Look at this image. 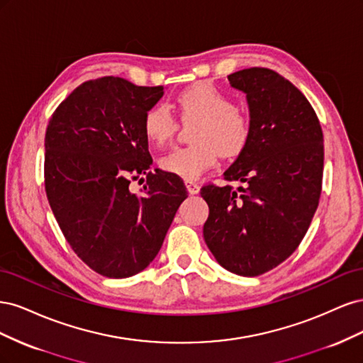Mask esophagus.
Listing matches in <instances>:
<instances>
[{"label": "esophagus", "instance_id": "obj_1", "mask_svg": "<svg viewBox=\"0 0 363 363\" xmlns=\"http://www.w3.org/2000/svg\"><path fill=\"white\" fill-rule=\"evenodd\" d=\"M184 184H186V189H188V192H189L191 195H195V194L200 192V186L196 184V183H194V182H191V180H186Z\"/></svg>", "mask_w": 363, "mask_h": 363}]
</instances>
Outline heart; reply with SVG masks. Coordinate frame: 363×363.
<instances>
[{
	"label": "heart",
	"instance_id": "obj_1",
	"mask_svg": "<svg viewBox=\"0 0 363 363\" xmlns=\"http://www.w3.org/2000/svg\"><path fill=\"white\" fill-rule=\"evenodd\" d=\"M182 118H196L192 130L194 144L175 148L164 155L159 164L184 180H196L215 167L218 151L223 156H236L247 145L251 124L245 113L235 107L233 100L211 83H199L177 96ZM144 135L152 145H163L174 136L177 124L163 103L150 107L144 115Z\"/></svg>",
	"mask_w": 363,
	"mask_h": 363
}]
</instances>
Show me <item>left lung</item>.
I'll return each instance as SVG.
<instances>
[{
    "mask_svg": "<svg viewBox=\"0 0 363 363\" xmlns=\"http://www.w3.org/2000/svg\"><path fill=\"white\" fill-rule=\"evenodd\" d=\"M242 91L251 135L224 172L242 186L208 184L203 236L227 271L256 277L286 260L303 240L321 195L323 130L307 98L272 69L228 75Z\"/></svg>",
    "mask_w": 363,
    "mask_h": 363,
    "instance_id": "1",
    "label": "left lung"
}]
</instances>
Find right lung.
Returning <instances> with one entry per match:
<instances>
[{"instance_id": "right-lung-1", "label": "right lung", "mask_w": 363, "mask_h": 363, "mask_svg": "<svg viewBox=\"0 0 363 363\" xmlns=\"http://www.w3.org/2000/svg\"><path fill=\"white\" fill-rule=\"evenodd\" d=\"M163 86L119 77L89 80L52 113L45 133V191L63 236L87 267L125 279L155 260L186 199L179 175L151 171L144 115ZM147 177L140 194L131 179Z\"/></svg>"}]
</instances>
